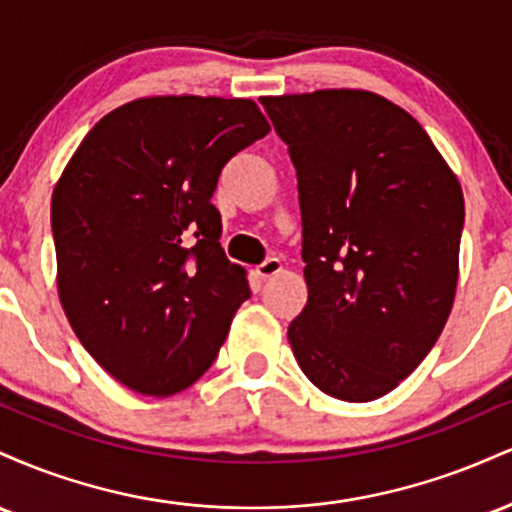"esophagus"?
<instances>
[{
  "mask_svg": "<svg viewBox=\"0 0 512 512\" xmlns=\"http://www.w3.org/2000/svg\"><path fill=\"white\" fill-rule=\"evenodd\" d=\"M281 272V262L276 260V257H269V260H264L260 267H257V276L260 279H272V276H276Z\"/></svg>",
  "mask_w": 512,
  "mask_h": 512,
  "instance_id": "34e87169",
  "label": "esophagus"
}]
</instances>
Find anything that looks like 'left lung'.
<instances>
[{"label": "left lung", "mask_w": 512, "mask_h": 512, "mask_svg": "<svg viewBox=\"0 0 512 512\" xmlns=\"http://www.w3.org/2000/svg\"><path fill=\"white\" fill-rule=\"evenodd\" d=\"M298 178L308 303L289 325L325 395L370 402L424 361L452 310L464 197L424 127L358 88L260 98Z\"/></svg>", "instance_id": "1"}]
</instances>
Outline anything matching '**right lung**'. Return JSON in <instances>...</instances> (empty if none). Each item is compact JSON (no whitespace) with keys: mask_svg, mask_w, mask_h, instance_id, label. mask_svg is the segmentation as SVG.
I'll return each mask as SVG.
<instances>
[{"mask_svg":"<svg viewBox=\"0 0 512 512\" xmlns=\"http://www.w3.org/2000/svg\"><path fill=\"white\" fill-rule=\"evenodd\" d=\"M267 132L250 98H137L86 134L57 180L64 315L129 390L168 397L197 383L250 298L211 195L221 168Z\"/></svg>","mask_w":512,"mask_h":512,"instance_id":"obj_1","label":"right lung"}]
</instances>
